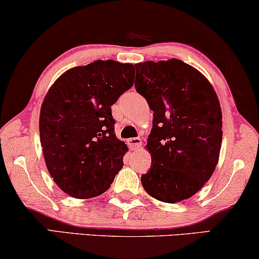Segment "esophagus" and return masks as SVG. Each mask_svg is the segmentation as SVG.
Listing matches in <instances>:
<instances>
[{
  "label": "esophagus",
  "mask_w": 259,
  "mask_h": 259,
  "mask_svg": "<svg viewBox=\"0 0 259 259\" xmlns=\"http://www.w3.org/2000/svg\"><path fill=\"white\" fill-rule=\"evenodd\" d=\"M127 145H128L131 150H138L141 146V139L140 138H131L127 140Z\"/></svg>",
  "instance_id": "obj_1"
}]
</instances>
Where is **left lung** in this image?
Instances as JSON below:
<instances>
[{"label":"left lung","instance_id":"obj_1","mask_svg":"<svg viewBox=\"0 0 259 259\" xmlns=\"http://www.w3.org/2000/svg\"><path fill=\"white\" fill-rule=\"evenodd\" d=\"M136 90L153 111L146 148L152 162L141 184L151 197L178 203L211 178L221 152L222 109L199 70L178 59L137 63Z\"/></svg>","mask_w":259,"mask_h":259}]
</instances>
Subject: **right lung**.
<instances>
[{"mask_svg":"<svg viewBox=\"0 0 259 259\" xmlns=\"http://www.w3.org/2000/svg\"><path fill=\"white\" fill-rule=\"evenodd\" d=\"M134 82V66L98 60L63 73L40 112V139L49 175L63 192L88 199L106 192L128 148L114 133L111 106Z\"/></svg>","mask_w":259,"mask_h":259,"instance_id":"1","label":"right lung"}]
</instances>
